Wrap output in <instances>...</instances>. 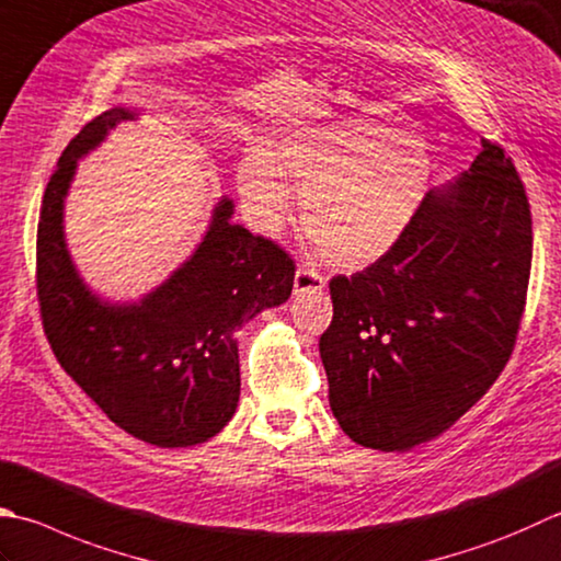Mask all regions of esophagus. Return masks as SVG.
I'll list each match as a JSON object with an SVG mask.
<instances>
[{
  "label": "esophagus",
  "instance_id": "obj_1",
  "mask_svg": "<svg viewBox=\"0 0 561 561\" xmlns=\"http://www.w3.org/2000/svg\"><path fill=\"white\" fill-rule=\"evenodd\" d=\"M325 287V277L311 265H299L294 274V291H318Z\"/></svg>",
  "mask_w": 561,
  "mask_h": 561
}]
</instances>
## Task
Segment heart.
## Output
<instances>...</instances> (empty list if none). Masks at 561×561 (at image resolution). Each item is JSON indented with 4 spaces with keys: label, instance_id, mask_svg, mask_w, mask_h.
Wrapping results in <instances>:
<instances>
[{
    "label": "heart",
    "instance_id": "1",
    "mask_svg": "<svg viewBox=\"0 0 561 561\" xmlns=\"http://www.w3.org/2000/svg\"><path fill=\"white\" fill-rule=\"evenodd\" d=\"M433 180L425 142L377 121H337L289 130L245 152L238 192L250 224L277 233L291 184L301 192V224L321 257L362 270L401 243Z\"/></svg>",
    "mask_w": 561,
    "mask_h": 561
}]
</instances>
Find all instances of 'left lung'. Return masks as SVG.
<instances>
[{"label":"left lung","instance_id":"8db88e82","mask_svg":"<svg viewBox=\"0 0 561 561\" xmlns=\"http://www.w3.org/2000/svg\"><path fill=\"white\" fill-rule=\"evenodd\" d=\"M530 262L525 186L484 138L462 178L425 194L389 255L331 279L318 350L350 440L405 453L462 419L511 359Z\"/></svg>","mask_w":561,"mask_h":561}]
</instances>
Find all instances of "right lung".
<instances>
[{
  "mask_svg": "<svg viewBox=\"0 0 561 561\" xmlns=\"http://www.w3.org/2000/svg\"><path fill=\"white\" fill-rule=\"evenodd\" d=\"M128 118L136 112L116 106L90 121L65 148L43 194L36 240L43 331L60 367L108 421L142 443L190 447L233 419L236 331L289 299L296 267L272 240L230 224L233 202L224 196L199 248L156 291L136 304L92 294L65 245L62 206L77 160Z\"/></svg>",
  "mask_w": 561,
  "mask_h": 561,
  "instance_id": "1",
  "label": "right lung"
}]
</instances>
